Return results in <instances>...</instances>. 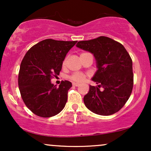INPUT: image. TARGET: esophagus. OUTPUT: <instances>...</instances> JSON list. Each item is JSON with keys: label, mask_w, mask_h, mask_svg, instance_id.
Wrapping results in <instances>:
<instances>
[{"label": "esophagus", "mask_w": 151, "mask_h": 151, "mask_svg": "<svg viewBox=\"0 0 151 151\" xmlns=\"http://www.w3.org/2000/svg\"><path fill=\"white\" fill-rule=\"evenodd\" d=\"M72 84H73V86H79V83H75V82H74V83H72Z\"/></svg>", "instance_id": "1"}]
</instances>
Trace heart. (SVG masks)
<instances>
[{"instance_id": "obj_1", "label": "heart", "mask_w": 151, "mask_h": 151, "mask_svg": "<svg viewBox=\"0 0 151 151\" xmlns=\"http://www.w3.org/2000/svg\"><path fill=\"white\" fill-rule=\"evenodd\" d=\"M66 63V60L63 62V65H65ZM86 75L83 73H80V72H77V73H74L72 74L70 77V79H72V81H77V82H81V81H83L85 79Z\"/></svg>"}]
</instances>
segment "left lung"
<instances>
[{"instance_id":"8db88e82","label":"left lung","mask_w":151,"mask_h":151,"mask_svg":"<svg viewBox=\"0 0 151 151\" xmlns=\"http://www.w3.org/2000/svg\"><path fill=\"white\" fill-rule=\"evenodd\" d=\"M76 46L93 54L97 68L91 80L98 85H89V92L84 96L86 108L101 116L116 113L133 89V62L129 54L121 43L104 36L79 41Z\"/></svg>"}]
</instances>
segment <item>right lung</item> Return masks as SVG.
<instances>
[{
	"label": "right lung",
	"instance_id": "right-lung-1",
	"mask_svg": "<svg viewBox=\"0 0 151 151\" xmlns=\"http://www.w3.org/2000/svg\"><path fill=\"white\" fill-rule=\"evenodd\" d=\"M76 42L44 40L32 46L22 59L19 89L26 106L38 116H54L65 108L72 83L62 81L57 87L51 78L60 74L66 55Z\"/></svg>",
	"mask_w": 151,
	"mask_h": 151
}]
</instances>
